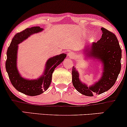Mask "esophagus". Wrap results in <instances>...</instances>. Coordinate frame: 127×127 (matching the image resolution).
Returning <instances> with one entry per match:
<instances>
[{
    "label": "esophagus",
    "instance_id": "34e87169",
    "mask_svg": "<svg viewBox=\"0 0 127 127\" xmlns=\"http://www.w3.org/2000/svg\"><path fill=\"white\" fill-rule=\"evenodd\" d=\"M68 56H69L70 58H74V53H71V52H70V53H68Z\"/></svg>",
    "mask_w": 127,
    "mask_h": 127
}]
</instances>
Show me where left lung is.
<instances>
[{"instance_id": "8db88e82", "label": "left lung", "mask_w": 127, "mask_h": 127, "mask_svg": "<svg viewBox=\"0 0 127 127\" xmlns=\"http://www.w3.org/2000/svg\"><path fill=\"white\" fill-rule=\"evenodd\" d=\"M101 38L85 49L87 57L99 60L103 64L102 76L97 82L88 87L79 78V73L73 67L72 83L74 88L82 95L93 96L108 91L115 84L121 68L122 51L117 36L112 32L102 28Z\"/></svg>"}]
</instances>
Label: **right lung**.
Wrapping results in <instances>:
<instances>
[{
  "label": "right lung",
  "instance_id": "obj_1",
  "mask_svg": "<svg viewBox=\"0 0 127 127\" xmlns=\"http://www.w3.org/2000/svg\"><path fill=\"white\" fill-rule=\"evenodd\" d=\"M42 30L43 29L39 27H33L17 33L12 39L7 51L6 70L10 82L17 91L32 96L39 95L48 89L51 84L52 74L55 68L66 57V54L63 53L49 59L45 64L43 74L38 79L29 80L21 77L16 66L18 44L31 35L39 32Z\"/></svg>",
  "mask_w": 127,
  "mask_h": 127
}]
</instances>
